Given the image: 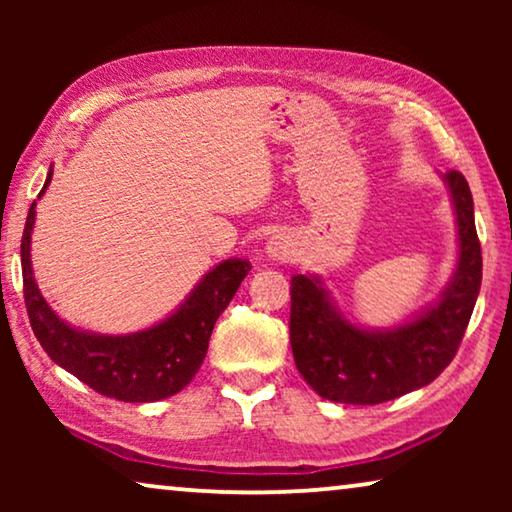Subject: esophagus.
Returning <instances> with one entry per match:
<instances>
[{
    "label": "esophagus",
    "instance_id": "esophagus-1",
    "mask_svg": "<svg viewBox=\"0 0 512 512\" xmlns=\"http://www.w3.org/2000/svg\"><path fill=\"white\" fill-rule=\"evenodd\" d=\"M265 254H268L272 261H282V263L289 261V258L293 256V242L282 233L272 235L268 244H265Z\"/></svg>",
    "mask_w": 512,
    "mask_h": 512
}]
</instances>
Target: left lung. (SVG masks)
<instances>
[{"instance_id": "obj_1", "label": "left lung", "mask_w": 512, "mask_h": 512, "mask_svg": "<svg viewBox=\"0 0 512 512\" xmlns=\"http://www.w3.org/2000/svg\"><path fill=\"white\" fill-rule=\"evenodd\" d=\"M457 216L459 258L436 303L391 328L352 324L319 275L291 277V349L321 398L377 405L431 384L457 354L482 282L473 195L464 174H443Z\"/></svg>"}]
</instances>
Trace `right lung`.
Segmentation results:
<instances>
[{"mask_svg": "<svg viewBox=\"0 0 512 512\" xmlns=\"http://www.w3.org/2000/svg\"><path fill=\"white\" fill-rule=\"evenodd\" d=\"M51 179L53 170H48L39 198L46 193ZM34 207L37 200L27 212L20 242V265L27 314L44 352L97 394L116 401L153 403L184 389L205 361L216 319L233 300L242 279L249 275L251 263L247 258H228L216 265L170 317L144 331L125 335L81 331L51 310L34 282L30 256L37 219Z\"/></svg>", "mask_w": 512, "mask_h": 512, "instance_id": "right-lung-1", "label": "right lung"}]
</instances>
